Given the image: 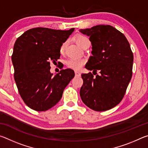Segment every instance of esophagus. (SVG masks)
<instances>
[{
    "instance_id": "esophagus-1",
    "label": "esophagus",
    "mask_w": 148,
    "mask_h": 148,
    "mask_svg": "<svg viewBox=\"0 0 148 148\" xmlns=\"http://www.w3.org/2000/svg\"><path fill=\"white\" fill-rule=\"evenodd\" d=\"M75 75H76V76H81V74H80V72H79L75 71Z\"/></svg>"
}]
</instances>
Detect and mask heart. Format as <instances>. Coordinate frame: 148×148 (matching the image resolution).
I'll return each mask as SVG.
<instances>
[{
	"label": "heart",
	"mask_w": 148,
	"mask_h": 148,
	"mask_svg": "<svg viewBox=\"0 0 148 148\" xmlns=\"http://www.w3.org/2000/svg\"><path fill=\"white\" fill-rule=\"evenodd\" d=\"M76 42H77V44H78L81 47L86 46V44H90V41L88 39V38L85 36H83V35H79V36H77ZM65 45H66V43H64L62 44V46H61V48H60V51H61V52H62L64 51ZM84 63V61L83 59H76V58L70 59L66 62V64L68 65V66H69L70 68L75 69V70H78L79 69H81L82 66H83Z\"/></svg>",
	"instance_id": "obj_1"
}]
</instances>
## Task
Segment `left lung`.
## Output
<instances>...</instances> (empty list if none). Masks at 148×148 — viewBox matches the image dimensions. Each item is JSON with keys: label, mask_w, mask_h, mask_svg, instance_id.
<instances>
[{"label": "left lung", "mask_w": 148, "mask_h": 148, "mask_svg": "<svg viewBox=\"0 0 148 148\" xmlns=\"http://www.w3.org/2000/svg\"><path fill=\"white\" fill-rule=\"evenodd\" d=\"M79 32L89 37L92 56L86 69L97 71L82 74L79 95L84 103L95 111H106L123 98L132 74L133 54L125 35L114 27L99 25Z\"/></svg>", "instance_id": "1"}]
</instances>
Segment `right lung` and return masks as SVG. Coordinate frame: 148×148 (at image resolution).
Masks as SVG:
<instances>
[{
  "label": "right lung",
  "instance_id": "obj_1",
  "mask_svg": "<svg viewBox=\"0 0 148 148\" xmlns=\"http://www.w3.org/2000/svg\"><path fill=\"white\" fill-rule=\"evenodd\" d=\"M74 31L37 27L25 32L15 42L14 79L22 99L31 109L42 112L54 106L74 77L70 69L54 76L50 72V62L60 58L61 46Z\"/></svg>",
  "mask_w": 148,
  "mask_h": 148
}]
</instances>
